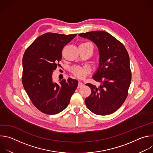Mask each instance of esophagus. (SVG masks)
Instances as JSON below:
<instances>
[{
	"label": "esophagus",
	"mask_w": 153,
	"mask_h": 153,
	"mask_svg": "<svg viewBox=\"0 0 153 153\" xmlns=\"http://www.w3.org/2000/svg\"><path fill=\"white\" fill-rule=\"evenodd\" d=\"M84 85V84H83V83H82V82H80V81H79V83H78V88H80V87H82V86H83Z\"/></svg>",
	"instance_id": "esophagus-1"
}]
</instances>
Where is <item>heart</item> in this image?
<instances>
[{"instance_id": "1", "label": "heart", "mask_w": 153, "mask_h": 153, "mask_svg": "<svg viewBox=\"0 0 153 153\" xmlns=\"http://www.w3.org/2000/svg\"><path fill=\"white\" fill-rule=\"evenodd\" d=\"M88 43V42H85V43H81V44H84V43ZM71 72L74 76L79 79L84 78L85 77H86L87 74V70L85 68H83L79 66H75L72 67L71 69Z\"/></svg>"}]
</instances>
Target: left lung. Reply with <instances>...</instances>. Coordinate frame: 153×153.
Here are the masks:
<instances>
[{
    "label": "left lung",
    "mask_w": 153,
    "mask_h": 153,
    "mask_svg": "<svg viewBox=\"0 0 153 153\" xmlns=\"http://www.w3.org/2000/svg\"><path fill=\"white\" fill-rule=\"evenodd\" d=\"M91 40L99 51V66L93 78L100 83L97 87L86 83L91 89L85 104L93 113L105 116L117 111L126 100L131 81L128 53L122 43L103 31L80 33Z\"/></svg>",
    "instance_id": "8db88e82"
}]
</instances>
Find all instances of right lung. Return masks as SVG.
<instances>
[{
    "instance_id": "right-lung-1",
    "label": "right lung",
    "mask_w": 153,
    "mask_h": 153,
    "mask_svg": "<svg viewBox=\"0 0 153 153\" xmlns=\"http://www.w3.org/2000/svg\"><path fill=\"white\" fill-rule=\"evenodd\" d=\"M76 35L43 34L24 53L22 84L33 105L43 113L51 115L62 111L77 88V80H59L58 84L53 82L52 77L53 71L60 67L63 47Z\"/></svg>"
}]
</instances>
